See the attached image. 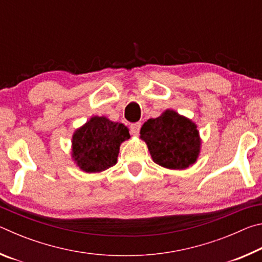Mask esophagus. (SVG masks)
<instances>
[{
  "label": "esophagus",
  "mask_w": 262,
  "mask_h": 262,
  "mask_svg": "<svg viewBox=\"0 0 262 262\" xmlns=\"http://www.w3.org/2000/svg\"><path fill=\"white\" fill-rule=\"evenodd\" d=\"M129 128H130V132H132L133 135H137L140 133V129H141V122L132 123Z\"/></svg>",
  "instance_id": "esophagus-1"
}]
</instances>
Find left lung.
I'll return each instance as SVG.
<instances>
[{
  "mask_svg": "<svg viewBox=\"0 0 262 262\" xmlns=\"http://www.w3.org/2000/svg\"><path fill=\"white\" fill-rule=\"evenodd\" d=\"M141 139L148 144L154 162L166 168H186L200 152L196 126L174 111L149 119L141 128Z\"/></svg>",
  "mask_w": 262,
  "mask_h": 262,
  "instance_id": "obj_1",
  "label": "left lung"
}]
</instances>
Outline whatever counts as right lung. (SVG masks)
Returning <instances> with one entry per match:
<instances>
[{
	"instance_id": "1",
	"label": "right lung",
	"mask_w": 262,
	"mask_h": 262,
	"mask_svg": "<svg viewBox=\"0 0 262 262\" xmlns=\"http://www.w3.org/2000/svg\"><path fill=\"white\" fill-rule=\"evenodd\" d=\"M129 139L122 123L94 117L73 136V158L85 172H100L117 163L119 148Z\"/></svg>"
}]
</instances>
